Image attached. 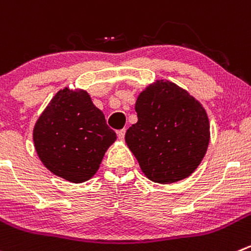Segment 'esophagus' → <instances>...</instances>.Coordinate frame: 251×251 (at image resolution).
Instances as JSON below:
<instances>
[{"label": "esophagus", "instance_id": "1", "mask_svg": "<svg viewBox=\"0 0 251 251\" xmlns=\"http://www.w3.org/2000/svg\"><path fill=\"white\" fill-rule=\"evenodd\" d=\"M125 132H126V130H125V128H123V130L118 131V137H119V140H121V141H123L124 138H125Z\"/></svg>", "mask_w": 251, "mask_h": 251}]
</instances>
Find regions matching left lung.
I'll return each mask as SVG.
<instances>
[{"label": "left lung", "instance_id": "1", "mask_svg": "<svg viewBox=\"0 0 251 251\" xmlns=\"http://www.w3.org/2000/svg\"><path fill=\"white\" fill-rule=\"evenodd\" d=\"M138 121L125 141L146 176L159 184L187 177L200 165L210 142V123L200 101L169 81L140 93Z\"/></svg>", "mask_w": 251, "mask_h": 251}]
</instances>
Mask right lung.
<instances>
[{"label": "right lung", "mask_w": 251, "mask_h": 251, "mask_svg": "<svg viewBox=\"0 0 251 251\" xmlns=\"http://www.w3.org/2000/svg\"><path fill=\"white\" fill-rule=\"evenodd\" d=\"M33 140L43 164L77 184L96 174L116 133L86 91L64 88L39 116Z\"/></svg>", "instance_id": "add662e5"}]
</instances>
